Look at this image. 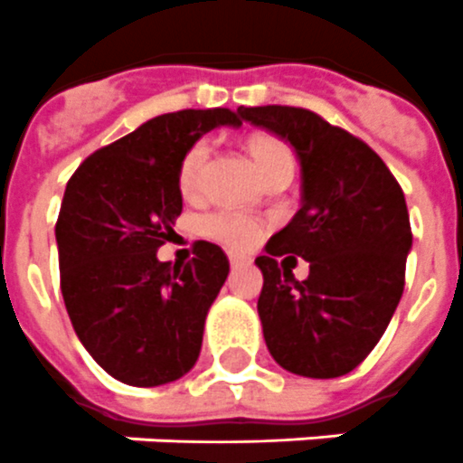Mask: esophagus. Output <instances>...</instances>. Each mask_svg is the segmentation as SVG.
<instances>
[{
	"label": "esophagus",
	"mask_w": 463,
	"mask_h": 463,
	"mask_svg": "<svg viewBox=\"0 0 463 463\" xmlns=\"http://www.w3.org/2000/svg\"><path fill=\"white\" fill-rule=\"evenodd\" d=\"M229 262H232V268H239V265H243V258L241 255H229Z\"/></svg>",
	"instance_id": "esophagus-1"
}]
</instances>
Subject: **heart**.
Instances as JSON below:
<instances>
[{
	"label": "heart",
	"instance_id": "heart-1",
	"mask_svg": "<svg viewBox=\"0 0 463 463\" xmlns=\"http://www.w3.org/2000/svg\"><path fill=\"white\" fill-rule=\"evenodd\" d=\"M246 146H249L250 157H253L265 179H272L277 174L294 172V153H291V147L282 138H277L272 133H253ZM208 140H198L184 155V160L179 165V191L186 198L198 194L203 169L208 165ZM198 232L205 239H210L214 243H222L229 250H249L260 241L262 227L260 222L249 217V214L210 213L205 217H201Z\"/></svg>",
	"mask_w": 463,
	"mask_h": 463
}]
</instances>
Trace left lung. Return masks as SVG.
Here are the masks:
<instances>
[{"mask_svg": "<svg viewBox=\"0 0 463 463\" xmlns=\"http://www.w3.org/2000/svg\"><path fill=\"white\" fill-rule=\"evenodd\" d=\"M239 114L287 140L301 162V210L255 258L265 344L284 371L346 375L380 342L404 291L411 250L404 191L375 150L310 109L239 107ZM287 252L309 260L303 283L286 268L295 255Z\"/></svg>", "mask_w": 463, "mask_h": 463, "instance_id": "obj_1", "label": "left lung"}]
</instances>
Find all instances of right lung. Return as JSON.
<instances>
[{
	"instance_id": "obj_1",
	"label": "right lung",
	"mask_w": 463,
	"mask_h": 463,
	"mask_svg": "<svg viewBox=\"0 0 463 463\" xmlns=\"http://www.w3.org/2000/svg\"><path fill=\"white\" fill-rule=\"evenodd\" d=\"M241 127L236 112L181 109L99 147L66 184L57 249L61 296L80 344L112 378L157 387L198 361L203 327L229 275L220 246L186 265L157 260L181 214L179 165L203 133Z\"/></svg>"
}]
</instances>
